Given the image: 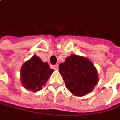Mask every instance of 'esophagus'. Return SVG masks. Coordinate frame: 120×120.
<instances>
[{
    "instance_id": "34e87169",
    "label": "esophagus",
    "mask_w": 120,
    "mask_h": 120,
    "mask_svg": "<svg viewBox=\"0 0 120 120\" xmlns=\"http://www.w3.org/2000/svg\"><path fill=\"white\" fill-rule=\"evenodd\" d=\"M52 68H53L55 70H58V65H52Z\"/></svg>"
}]
</instances>
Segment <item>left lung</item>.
<instances>
[{"label":"left lung","instance_id":"left-lung-1","mask_svg":"<svg viewBox=\"0 0 120 120\" xmlns=\"http://www.w3.org/2000/svg\"><path fill=\"white\" fill-rule=\"evenodd\" d=\"M66 88L76 96H84L94 90L99 81L93 63L84 56L71 55L59 65Z\"/></svg>","mask_w":120,"mask_h":120}]
</instances>
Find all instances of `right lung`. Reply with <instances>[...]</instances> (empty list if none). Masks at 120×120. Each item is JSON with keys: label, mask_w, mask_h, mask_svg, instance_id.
Returning <instances> with one entry per match:
<instances>
[{"label": "right lung", "mask_w": 120, "mask_h": 120, "mask_svg": "<svg viewBox=\"0 0 120 120\" xmlns=\"http://www.w3.org/2000/svg\"><path fill=\"white\" fill-rule=\"evenodd\" d=\"M53 71L47 62L43 63L39 57L34 55L21 68L22 84L27 90L33 92L38 91L42 89L43 86H45Z\"/></svg>", "instance_id": "add662e5"}]
</instances>
